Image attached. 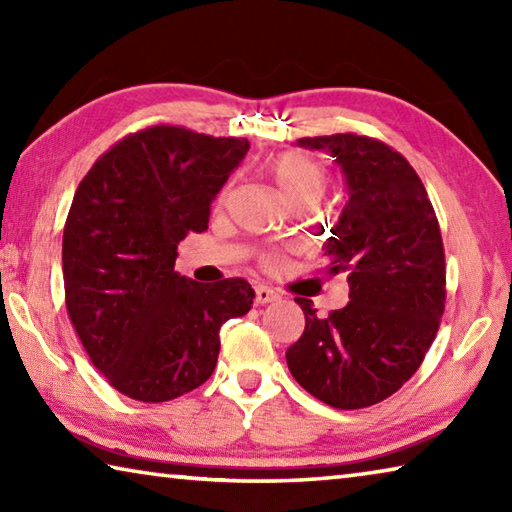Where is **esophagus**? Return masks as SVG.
Instances as JSON below:
<instances>
[{"mask_svg": "<svg viewBox=\"0 0 512 512\" xmlns=\"http://www.w3.org/2000/svg\"><path fill=\"white\" fill-rule=\"evenodd\" d=\"M277 298V293L271 289V287H264V284H257L255 287V302L257 305H268V302H275Z\"/></svg>", "mask_w": 512, "mask_h": 512, "instance_id": "esophagus-1", "label": "esophagus"}]
</instances>
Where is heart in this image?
<instances>
[{
  "mask_svg": "<svg viewBox=\"0 0 512 512\" xmlns=\"http://www.w3.org/2000/svg\"><path fill=\"white\" fill-rule=\"evenodd\" d=\"M268 171L280 187L289 203L296 201H311L316 203L327 189V171L320 167L316 160L302 153H284L277 155L275 160L268 162ZM273 262V257H271Z\"/></svg>",
  "mask_w": 512,
  "mask_h": 512,
  "instance_id": "1",
  "label": "heart"
}]
</instances>
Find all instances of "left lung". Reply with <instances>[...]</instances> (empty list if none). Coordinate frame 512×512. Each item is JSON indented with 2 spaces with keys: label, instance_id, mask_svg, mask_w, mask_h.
I'll use <instances>...</instances> for the list:
<instances>
[{
  "label": "left lung",
  "instance_id": "obj_1",
  "mask_svg": "<svg viewBox=\"0 0 512 512\" xmlns=\"http://www.w3.org/2000/svg\"><path fill=\"white\" fill-rule=\"evenodd\" d=\"M339 164L348 203L325 241L327 275H348L350 302L320 318L296 298L305 332L287 350L293 379L334 409H363L420 368L445 311V250L438 219L404 155L366 135L302 137ZM325 232V230H323Z\"/></svg>",
  "mask_w": 512,
  "mask_h": 512
}]
</instances>
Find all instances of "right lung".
<instances>
[{
    "instance_id": "right-lung-1",
    "label": "right lung",
    "mask_w": 512,
    "mask_h": 512,
    "mask_svg": "<svg viewBox=\"0 0 512 512\" xmlns=\"http://www.w3.org/2000/svg\"><path fill=\"white\" fill-rule=\"evenodd\" d=\"M246 137L151 126L108 149L76 189L63 232L67 314L119 393L169 402L210 379L219 329L253 307L241 277L201 284L173 271L178 244L207 230Z\"/></svg>"
}]
</instances>
